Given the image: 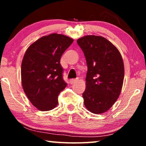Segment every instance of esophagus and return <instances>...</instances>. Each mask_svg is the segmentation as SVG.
Listing matches in <instances>:
<instances>
[{"label":"esophagus","mask_w":146,"mask_h":146,"mask_svg":"<svg viewBox=\"0 0 146 146\" xmlns=\"http://www.w3.org/2000/svg\"><path fill=\"white\" fill-rule=\"evenodd\" d=\"M78 81V79H71L70 80V83L71 84H75L76 82Z\"/></svg>","instance_id":"obj_1"}]
</instances>
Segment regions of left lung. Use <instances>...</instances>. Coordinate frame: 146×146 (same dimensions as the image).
Instances as JSON below:
<instances>
[{
	"label": "left lung",
	"instance_id": "1",
	"mask_svg": "<svg viewBox=\"0 0 146 146\" xmlns=\"http://www.w3.org/2000/svg\"><path fill=\"white\" fill-rule=\"evenodd\" d=\"M88 66L85 107L99 114L108 110L120 94L124 78V66L117 48L102 36L88 35L78 39Z\"/></svg>",
	"mask_w": 146,
	"mask_h": 146
}]
</instances>
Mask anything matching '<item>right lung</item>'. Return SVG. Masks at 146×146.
Segmentation results:
<instances>
[{"label": "right lung", "instance_id": "right-lung-1", "mask_svg": "<svg viewBox=\"0 0 146 146\" xmlns=\"http://www.w3.org/2000/svg\"><path fill=\"white\" fill-rule=\"evenodd\" d=\"M73 41L54 33L37 40L26 51L21 65L22 84L32 104L39 110L56 107L58 94L66 87L60 58Z\"/></svg>", "mask_w": 146, "mask_h": 146}]
</instances>
